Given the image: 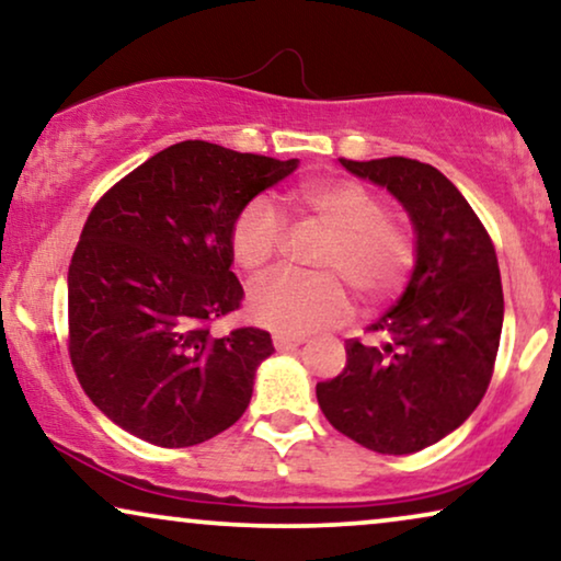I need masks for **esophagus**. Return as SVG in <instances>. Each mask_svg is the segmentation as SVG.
Masks as SVG:
<instances>
[{
  "label": "esophagus",
  "mask_w": 561,
  "mask_h": 561,
  "mask_svg": "<svg viewBox=\"0 0 561 561\" xmlns=\"http://www.w3.org/2000/svg\"><path fill=\"white\" fill-rule=\"evenodd\" d=\"M304 342H306L304 336H288V334H275V336H273V344H275V350H280V352L301 347Z\"/></svg>",
  "instance_id": "obj_1"
}]
</instances>
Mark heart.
Masks as SVG:
<instances>
[{
	"label": "heart",
	"mask_w": 561,
	"mask_h": 561,
	"mask_svg": "<svg viewBox=\"0 0 561 561\" xmlns=\"http://www.w3.org/2000/svg\"><path fill=\"white\" fill-rule=\"evenodd\" d=\"M288 209L324 234L313 255V275H273L250 294V317L278 334L301 336L342 324L350 317V290L359 301L386 304L401 294L419 260L411 225L386 214V202L363 183L336 179L290 191ZM286 244V225L265 198L237 211L229 250L244 273L260 275Z\"/></svg>",
	"instance_id": "heart-1"
}]
</instances>
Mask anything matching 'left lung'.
I'll return each instance as SVG.
<instances>
[{"label": "left lung", "instance_id": "left-lung-1", "mask_svg": "<svg viewBox=\"0 0 561 561\" xmlns=\"http://www.w3.org/2000/svg\"><path fill=\"white\" fill-rule=\"evenodd\" d=\"M411 214L419 260L393 309L347 340V365L317 382L336 432L380 455H411L455 432L485 396L503 329V286L485 225L447 175L411 158L347 160Z\"/></svg>", "mask_w": 561, "mask_h": 561}]
</instances>
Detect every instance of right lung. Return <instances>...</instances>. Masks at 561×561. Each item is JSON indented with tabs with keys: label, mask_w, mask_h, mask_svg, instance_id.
I'll list each match as a JSON object with an SVG mask.
<instances>
[{
	"label": "right lung",
	"mask_w": 561,
	"mask_h": 561,
	"mask_svg": "<svg viewBox=\"0 0 561 561\" xmlns=\"http://www.w3.org/2000/svg\"><path fill=\"white\" fill-rule=\"evenodd\" d=\"M298 160L204 140L160 150L91 209L68 265V357L114 424L158 447H194L250 405L271 334L211 324L242 306L229 229Z\"/></svg>",
	"instance_id": "1"
}]
</instances>
